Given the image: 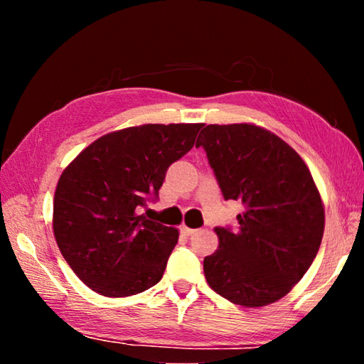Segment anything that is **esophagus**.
Returning <instances> with one entry per match:
<instances>
[{"label": "esophagus", "mask_w": 364, "mask_h": 364, "mask_svg": "<svg viewBox=\"0 0 364 364\" xmlns=\"http://www.w3.org/2000/svg\"><path fill=\"white\" fill-rule=\"evenodd\" d=\"M199 231V230H191V228L188 226H181V234H184V236H194V234Z\"/></svg>", "instance_id": "obj_1"}]
</instances>
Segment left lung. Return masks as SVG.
<instances>
[{"label": "left lung", "mask_w": 364, "mask_h": 364, "mask_svg": "<svg viewBox=\"0 0 364 364\" xmlns=\"http://www.w3.org/2000/svg\"><path fill=\"white\" fill-rule=\"evenodd\" d=\"M225 200L242 202L237 228H215L220 245L204 258L215 292L242 306L284 297L315 260L324 208L304 160L291 146L250 123L207 125L197 138Z\"/></svg>", "instance_id": "8db88e82"}]
</instances>
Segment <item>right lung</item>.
I'll list each match as a JSON object with an SVG mask.
<instances>
[{
    "label": "right lung",
    "mask_w": 364,
    "mask_h": 364,
    "mask_svg": "<svg viewBox=\"0 0 364 364\" xmlns=\"http://www.w3.org/2000/svg\"><path fill=\"white\" fill-rule=\"evenodd\" d=\"M202 123H147L104 134L59 178L53 230L80 279L106 297H128L162 279L178 230L147 220L168 167L194 146Z\"/></svg>",
    "instance_id": "obj_1"
}]
</instances>
